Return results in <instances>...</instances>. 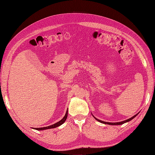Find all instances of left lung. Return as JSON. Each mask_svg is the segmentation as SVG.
<instances>
[{
    "label": "left lung",
    "instance_id": "left-lung-1",
    "mask_svg": "<svg viewBox=\"0 0 155 155\" xmlns=\"http://www.w3.org/2000/svg\"><path fill=\"white\" fill-rule=\"evenodd\" d=\"M139 114V113L138 114H135V116H134L132 117H131V118H129V119H127V120H125V121H121V122H117V123H109V122H105V121H101V120H100V119H97V118H96L93 114V117L96 120V121H99V122H100V123H103V124H110V125H120V124H124V123H127V122H129V121H130L131 120H132L134 118H135L137 115H138Z\"/></svg>",
    "mask_w": 155,
    "mask_h": 155
}]
</instances>
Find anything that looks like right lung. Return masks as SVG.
<instances>
[{
	"instance_id": "obj_1",
	"label": "right lung",
	"mask_w": 155,
	"mask_h": 155,
	"mask_svg": "<svg viewBox=\"0 0 155 155\" xmlns=\"http://www.w3.org/2000/svg\"><path fill=\"white\" fill-rule=\"evenodd\" d=\"M67 116H68V110H66V114L65 116H64V117H63L61 121H59V122H57L52 125H50V126H48V127H43V128H34L36 130H48V129H51V128H55L57 127H59V126H61V124H62L63 123H64L65 122V121L67 119Z\"/></svg>"
}]
</instances>
